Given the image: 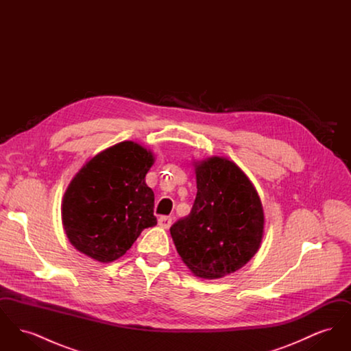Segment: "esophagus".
I'll return each instance as SVG.
<instances>
[{"label":"esophagus","mask_w":351,"mask_h":351,"mask_svg":"<svg viewBox=\"0 0 351 351\" xmlns=\"http://www.w3.org/2000/svg\"><path fill=\"white\" fill-rule=\"evenodd\" d=\"M171 223H172V218L167 217V216H162L158 219V225L163 229H168L171 226Z\"/></svg>","instance_id":"esophagus-1"}]
</instances>
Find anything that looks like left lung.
<instances>
[{"label":"left lung","mask_w":351,"mask_h":351,"mask_svg":"<svg viewBox=\"0 0 351 351\" xmlns=\"http://www.w3.org/2000/svg\"><path fill=\"white\" fill-rule=\"evenodd\" d=\"M197 195L169 232L196 276L218 279L243 267L261 247L265 215L256 189L234 162L212 156L195 165Z\"/></svg>","instance_id":"1"}]
</instances>
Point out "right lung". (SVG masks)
<instances>
[{
	"label": "right lung",
	"instance_id": "1",
	"mask_svg": "<svg viewBox=\"0 0 351 351\" xmlns=\"http://www.w3.org/2000/svg\"><path fill=\"white\" fill-rule=\"evenodd\" d=\"M154 154L133 141L101 151L68 185L62 221L71 245L86 256L109 263L156 225L154 192L146 173Z\"/></svg>",
	"mask_w": 351,
	"mask_h": 351
}]
</instances>
